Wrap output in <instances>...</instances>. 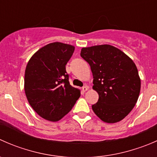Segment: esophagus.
Returning <instances> with one entry per match:
<instances>
[{
  "label": "esophagus",
  "mask_w": 157,
  "mask_h": 157,
  "mask_svg": "<svg viewBox=\"0 0 157 157\" xmlns=\"http://www.w3.org/2000/svg\"><path fill=\"white\" fill-rule=\"evenodd\" d=\"M87 90H88L87 86H83V87H82V90H83V92H86Z\"/></svg>",
  "instance_id": "esophagus-1"
}]
</instances>
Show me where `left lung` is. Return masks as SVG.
<instances>
[{"label":"left lung","mask_w":157,"mask_h":157,"mask_svg":"<svg viewBox=\"0 0 157 157\" xmlns=\"http://www.w3.org/2000/svg\"><path fill=\"white\" fill-rule=\"evenodd\" d=\"M80 56L90 65L93 88L99 94L93 112L102 121L122 120L135 105L140 79L134 61L123 52L109 45L83 48Z\"/></svg>","instance_id":"obj_1"}]
</instances>
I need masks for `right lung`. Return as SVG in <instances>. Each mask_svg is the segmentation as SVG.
Instances as JSON below:
<instances>
[{
  "label": "right lung",
  "mask_w": 157,
  "mask_h": 157,
  "mask_svg": "<svg viewBox=\"0 0 157 157\" xmlns=\"http://www.w3.org/2000/svg\"><path fill=\"white\" fill-rule=\"evenodd\" d=\"M74 47L53 42L42 47L30 58L25 71L26 98L42 118L57 121L71 110L80 96L69 82L66 64Z\"/></svg>",
  "instance_id": "right-lung-1"
}]
</instances>
